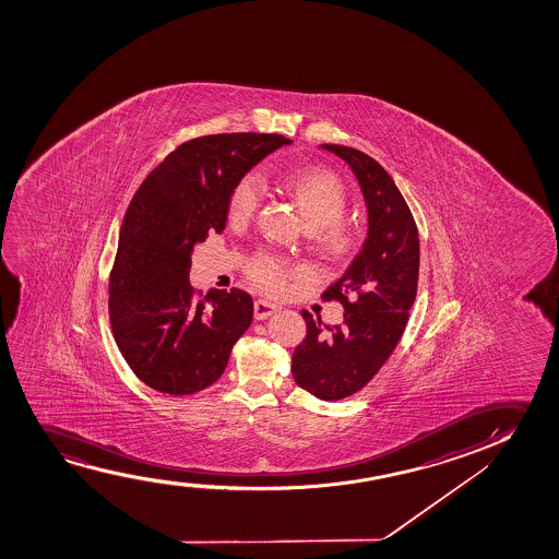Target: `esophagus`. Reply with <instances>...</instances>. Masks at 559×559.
I'll return each mask as SVG.
<instances>
[{"label": "esophagus", "mask_w": 559, "mask_h": 559, "mask_svg": "<svg viewBox=\"0 0 559 559\" xmlns=\"http://www.w3.org/2000/svg\"><path fill=\"white\" fill-rule=\"evenodd\" d=\"M276 311H278V306L271 304V301H265V299H258V301L253 304V314H255L258 321H265V319H269V317L276 313Z\"/></svg>", "instance_id": "34e87169"}]
</instances>
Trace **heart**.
I'll return each instance as SVG.
<instances>
[{
	"label": "heart",
	"mask_w": 559,
	"mask_h": 559,
	"mask_svg": "<svg viewBox=\"0 0 559 559\" xmlns=\"http://www.w3.org/2000/svg\"><path fill=\"white\" fill-rule=\"evenodd\" d=\"M288 187L298 200L309 227H313L314 242L324 255L344 258L357 245V233L342 223L347 212V194L336 176L322 169L307 168L294 171L288 177ZM263 185L260 176L248 174L240 177L229 199V214L242 222L260 206ZM296 269L288 261L273 253H258L250 265L248 276L260 290L283 294L288 278Z\"/></svg>",
	"instance_id": "b5f03b06"
}]
</instances>
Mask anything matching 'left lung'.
<instances>
[{
  "mask_svg": "<svg viewBox=\"0 0 559 559\" xmlns=\"http://www.w3.org/2000/svg\"><path fill=\"white\" fill-rule=\"evenodd\" d=\"M321 146L357 177L368 237L345 275L322 294L344 306L342 324L326 326L301 311L307 334L292 355V376L314 397L340 401L365 388L397 347L416 299L420 240L397 185L374 158L352 146Z\"/></svg>",
  "mask_w": 559,
  "mask_h": 559,
  "instance_id": "obj_1",
  "label": "left lung"
}]
</instances>
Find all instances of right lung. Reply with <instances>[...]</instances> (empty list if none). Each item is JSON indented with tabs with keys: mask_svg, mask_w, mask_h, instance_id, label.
I'll use <instances>...</instances> for the list:
<instances>
[{
	"mask_svg": "<svg viewBox=\"0 0 559 559\" xmlns=\"http://www.w3.org/2000/svg\"><path fill=\"white\" fill-rule=\"evenodd\" d=\"M290 139L219 133L187 141L154 168L123 217L108 283L118 349L141 382L191 395L217 382L252 324L245 290L199 296L189 283L194 246L223 233L233 187Z\"/></svg>",
	"mask_w": 559,
	"mask_h": 559,
	"instance_id": "1",
	"label": "right lung"
}]
</instances>
